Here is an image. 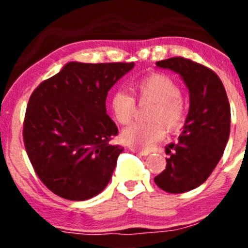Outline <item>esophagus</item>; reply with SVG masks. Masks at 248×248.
<instances>
[{
	"label": "esophagus",
	"mask_w": 248,
	"mask_h": 248,
	"mask_svg": "<svg viewBox=\"0 0 248 248\" xmlns=\"http://www.w3.org/2000/svg\"><path fill=\"white\" fill-rule=\"evenodd\" d=\"M130 150L133 151V153H138V154H140V155H149V154H150V151H149V150H140V149H138V148H130Z\"/></svg>",
	"instance_id": "obj_1"
}]
</instances>
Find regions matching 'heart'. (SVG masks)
I'll return each mask as SVG.
<instances>
[{"mask_svg": "<svg viewBox=\"0 0 248 248\" xmlns=\"http://www.w3.org/2000/svg\"><path fill=\"white\" fill-rule=\"evenodd\" d=\"M135 93L140 100L155 103L149 123H133L122 133L126 144L137 148H150L165 135L164 122L169 130H177L185 120V107L181 98V89L175 80L165 74L154 73L134 83ZM110 109L120 124H128L135 113V100L124 91H115L110 97ZM161 120V122L159 120Z\"/></svg>", "mask_w": 248, "mask_h": 248, "instance_id": "b5f03b06", "label": "heart"}]
</instances>
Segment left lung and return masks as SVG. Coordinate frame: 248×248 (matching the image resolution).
<instances>
[{
  "label": "left lung",
  "mask_w": 248,
  "mask_h": 248,
  "mask_svg": "<svg viewBox=\"0 0 248 248\" xmlns=\"http://www.w3.org/2000/svg\"><path fill=\"white\" fill-rule=\"evenodd\" d=\"M156 67L179 74L189 89V113L179 143L166 146V169L154 179L164 191L181 194L205 183L220 161L230 137L231 109L222 82L205 65L174 57Z\"/></svg>",
  "instance_id": "left-lung-1"
}]
</instances>
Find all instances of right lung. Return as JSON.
Wrapping results in <instances>:
<instances>
[{"mask_svg":"<svg viewBox=\"0 0 248 248\" xmlns=\"http://www.w3.org/2000/svg\"><path fill=\"white\" fill-rule=\"evenodd\" d=\"M134 63L69 62L32 93L23 139L28 157L48 189L63 199L84 201L109 184L124 148L105 100Z\"/></svg>","mask_w":248,"mask_h":248,"instance_id":"1","label":"right lung"}]
</instances>
